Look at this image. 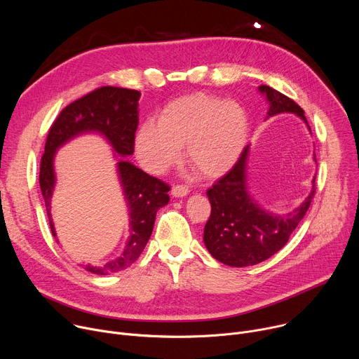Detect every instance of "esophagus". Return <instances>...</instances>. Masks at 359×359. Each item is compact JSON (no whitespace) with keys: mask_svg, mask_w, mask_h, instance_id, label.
<instances>
[{"mask_svg":"<svg viewBox=\"0 0 359 359\" xmlns=\"http://www.w3.org/2000/svg\"><path fill=\"white\" fill-rule=\"evenodd\" d=\"M189 193H190L189 187H187V186H183V184H176V186H173V189H172V194H173L175 197H184V196H187Z\"/></svg>","mask_w":359,"mask_h":359,"instance_id":"obj_1","label":"esophagus"}]
</instances>
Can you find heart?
<instances>
[{
    "label": "heart",
    "instance_id": "obj_1",
    "mask_svg": "<svg viewBox=\"0 0 359 359\" xmlns=\"http://www.w3.org/2000/svg\"><path fill=\"white\" fill-rule=\"evenodd\" d=\"M247 136L248 118L237 102L193 93L170 102L158 122L142 123L135 136V150L146 170L162 173L177 162L186 143L189 165L200 176L213 179L236 165Z\"/></svg>",
    "mask_w": 359,
    "mask_h": 359
}]
</instances>
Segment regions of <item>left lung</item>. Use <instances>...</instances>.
Segmentation results:
<instances>
[{"label":"left lung","mask_w":359,"mask_h":359,"mask_svg":"<svg viewBox=\"0 0 359 359\" xmlns=\"http://www.w3.org/2000/svg\"><path fill=\"white\" fill-rule=\"evenodd\" d=\"M259 90L270 105L267 119L280 114H294L311 132L304 111L292 99L267 85L259 86ZM248 151L250 144L244 147L233 169L208 190L212 213L204 226L203 241L217 262L231 267L259 264L280 251L305 216L316 194L314 176L310 194L297 209L285 215L264 210L248 193Z\"/></svg>","instance_id":"obj_1"}]
</instances>
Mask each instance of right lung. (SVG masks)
Wrapping results in <instances>:
<instances>
[{"instance_id": "add662e5", "label": "right lung", "mask_w": 359, "mask_h": 359, "mask_svg": "<svg viewBox=\"0 0 359 359\" xmlns=\"http://www.w3.org/2000/svg\"><path fill=\"white\" fill-rule=\"evenodd\" d=\"M139 90L102 86L72 102L50 126L45 143V153L41 159V193L50 231L57 238L53 216H50V198L57 183L54 169L57 150L76 136L99 133L108 140L116 153V158H119L116 168L129 210V238L122 254L116 259L104 266H83L86 271L99 276L125 270L139 259L153 231L158 210L169 203L168 191L170 187L166 183L149 176L125 159L135 150V133L139 123Z\"/></svg>"}]
</instances>
